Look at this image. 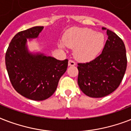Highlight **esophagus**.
Here are the masks:
<instances>
[{"mask_svg":"<svg viewBox=\"0 0 131 131\" xmlns=\"http://www.w3.org/2000/svg\"><path fill=\"white\" fill-rule=\"evenodd\" d=\"M76 64V63L73 60H69V66H75Z\"/></svg>","mask_w":131,"mask_h":131,"instance_id":"34e87169","label":"esophagus"}]
</instances>
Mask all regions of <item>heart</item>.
I'll return each instance as SVG.
<instances>
[{
    "label": "heart",
    "instance_id": "b5f03b06",
    "mask_svg": "<svg viewBox=\"0 0 131 131\" xmlns=\"http://www.w3.org/2000/svg\"><path fill=\"white\" fill-rule=\"evenodd\" d=\"M60 47L74 49L75 56L81 61H91L97 57L105 45V37L102 33L95 32L89 28H73L63 37V43Z\"/></svg>",
    "mask_w": 131,
    "mask_h": 131
}]
</instances>
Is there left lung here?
Here are the masks:
<instances>
[{"label":"left lung","mask_w":131,"mask_h":131,"mask_svg":"<svg viewBox=\"0 0 131 131\" xmlns=\"http://www.w3.org/2000/svg\"><path fill=\"white\" fill-rule=\"evenodd\" d=\"M107 30L108 39L102 53L86 63H78V83L86 95L101 98L120 86L127 66L124 42L115 32Z\"/></svg>","instance_id":"left-lung-1"}]
</instances>
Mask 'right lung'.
I'll return each instance as SVG.
<instances>
[{
	"label": "right lung",
	"mask_w": 131,
	"mask_h": 131,
	"mask_svg": "<svg viewBox=\"0 0 131 131\" xmlns=\"http://www.w3.org/2000/svg\"><path fill=\"white\" fill-rule=\"evenodd\" d=\"M43 26H35L14 36L5 54V64L14 89L24 97L43 101L56 91L67 71L68 60H59L43 53L28 51L27 39L37 38Z\"/></svg>",
	"instance_id": "right-lung-1"
}]
</instances>
